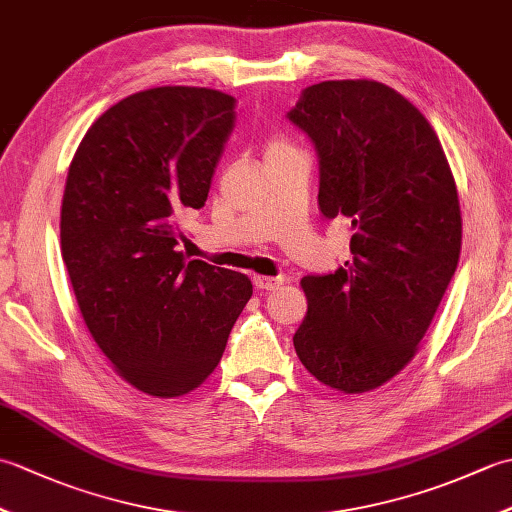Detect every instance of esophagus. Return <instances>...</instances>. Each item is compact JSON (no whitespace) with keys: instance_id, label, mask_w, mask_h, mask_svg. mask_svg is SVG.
I'll return each mask as SVG.
<instances>
[{"instance_id":"34e87169","label":"esophagus","mask_w":512,"mask_h":512,"mask_svg":"<svg viewBox=\"0 0 512 512\" xmlns=\"http://www.w3.org/2000/svg\"><path fill=\"white\" fill-rule=\"evenodd\" d=\"M253 284L257 290H275L281 284H284V279L281 277H262V275H253Z\"/></svg>"}]
</instances>
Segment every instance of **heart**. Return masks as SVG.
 Here are the masks:
<instances>
[{
  "label": "heart",
  "mask_w": 512,
  "mask_h": 512,
  "mask_svg": "<svg viewBox=\"0 0 512 512\" xmlns=\"http://www.w3.org/2000/svg\"><path fill=\"white\" fill-rule=\"evenodd\" d=\"M290 151H297V147L288 143V140H281V138H275L270 140L268 147H266V156H275V154H290Z\"/></svg>",
  "instance_id": "obj_1"
}]
</instances>
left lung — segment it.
I'll return each mask as SVG.
<instances>
[{"label":"left lung","instance_id":"obj_1","mask_svg":"<svg viewBox=\"0 0 512 512\" xmlns=\"http://www.w3.org/2000/svg\"><path fill=\"white\" fill-rule=\"evenodd\" d=\"M288 121L319 156V209L352 222V262L301 279L303 367L343 394L394 378L418 350L458 268L462 215L440 140L405 96L376 81H323Z\"/></svg>","mask_w":512,"mask_h":512}]
</instances>
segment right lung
Wrapping results in <instances>:
<instances>
[{"label":"right lung","mask_w":512,"mask_h":512,"mask_svg":"<svg viewBox=\"0 0 512 512\" xmlns=\"http://www.w3.org/2000/svg\"><path fill=\"white\" fill-rule=\"evenodd\" d=\"M233 127L224 92H138L96 118L65 180L61 255L83 321L149 396L200 387L253 295L246 275L176 250V217L204 206Z\"/></svg>","instance_id":"obj_1"}]
</instances>
